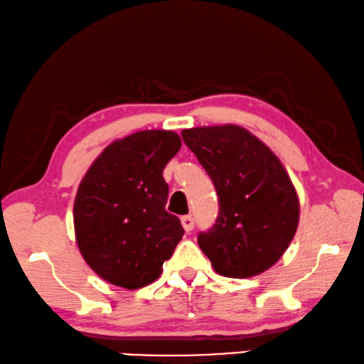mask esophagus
Returning <instances> with one entry per match:
<instances>
[{
    "label": "esophagus",
    "mask_w": 364,
    "mask_h": 364,
    "mask_svg": "<svg viewBox=\"0 0 364 364\" xmlns=\"http://www.w3.org/2000/svg\"><path fill=\"white\" fill-rule=\"evenodd\" d=\"M181 222H182L183 230H186V232H192L193 230L195 220H193L192 215H183V218H181Z\"/></svg>",
    "instance_id": "34e87169"
}]
</instances>
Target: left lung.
<instances>
[{"instance_id": "8db88e82", "label": "left lung", "mask_w": 364, "mask_h": 364, "mask_svg": "<svg viewBox=\"0 0 364 364\" xmlns=\"http://www.w3.org/2000/svg\"><path fill=\"white\" fill-rule=\"evenodd\" d=\"M182 139L211 177L219 215L198 235L222 277L250 278L275 265L299 225L296 188L278 156L237 124L183 129Z\"/></svg>"}]
</instances>
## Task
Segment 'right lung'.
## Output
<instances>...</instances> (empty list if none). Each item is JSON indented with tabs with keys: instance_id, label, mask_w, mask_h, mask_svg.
<instances>
[{
	"instance_id": "obj_1",
	"label": "right lung",
	"mask_w": 364,
	"mask_h": 364,
	"mask_svg": "<svg viewBox=\"0 0 364 364\" xmlns=\"http://www.w3.org/2000/svg\"><path fill=\"white\" fill-rule=\"evenodd\" d=\"M174 131H139L114 140L82 177L73 206L75 235L86 264L105 282L139 289L161 275L183 237L166 211L164 166L181 150Z\"/></svg>"
}]
</instances>
